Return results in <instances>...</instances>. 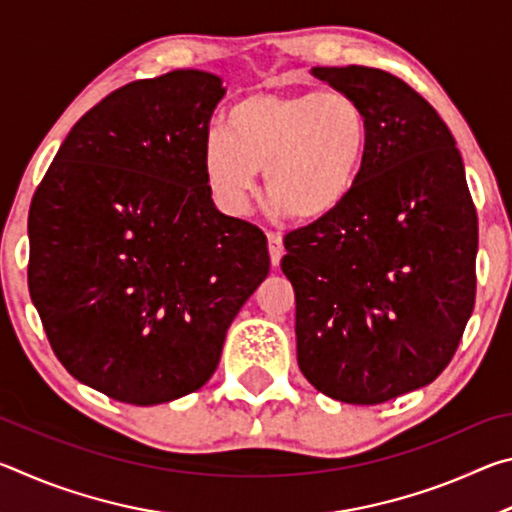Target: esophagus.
<instances>
[{"label": "esophagus", "instance_id": "1", "mask_svg": "<svg viewBox=\"0 0 512 512\" xmlns=\"http://www.w3.org/2000/svg\"><path fill=\"white\" fill-rule=\"evenodd\" d=\"M268 253H271V264L280 266L284 255V244L280 232H268Z\"/></svg>", "mask_w": 512, "mask_h": 512}]
</instances>
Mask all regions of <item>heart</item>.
<instances>
[{
    "label": "heart",
    "mask_w": 512,
    "mask_h": 512,
    "mask_svg": "<svg viewBox=\"0 0 512 512\" xmlns=\"http://www.w3.org/2000/svg\"><path fill=\"white\" fill-rule=\"evenodd\" d=\"M370 121L341 90H257L241 97L203 146V173L225 212L244 214L264 169L266 194L298 221L348 203L366 167Z\"/></svg>",
    "instance_id": "heart-1"
}]
</instances>
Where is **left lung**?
<instances>
[{
  "instance_id": "left-lung-1",
  "label": "left lung",
  "mask_w": 512,
  "mask_h": 512,
  "mask_svg": "<svg viewBox=\"0 0 512 512\" xmlns=\"http://www.w3.org/2000/svg\"><path fill=\"white\" fill-rule=\"evenodd\" d=\"M366 110V167L341 210L289 232L298 366L316 391L381 404L452 361L476 296L479 223L436 110L384 69L314 67Z\"/></svg>"
}]
</instances>
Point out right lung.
Returning a JSON list of instances; mask_svg holds the SVG:
<instances>
[{"instance_id":"obj_1","label":"right lung","mask_w":512,"mask_h":512,"mask_svg":"<svg viewBox=\"0 0 512 512\" xmlns=\"http://www.w3.org/2000/svg\"><path fill=\"white\" fill-rule=\"evenodd\" d=\"M225 90L176 69L110 92L76 121L33 194L29 293L67 372L117 402L201 388L266 280V235L225 216L203 173Z\"/></svg>"}]
</instances>
